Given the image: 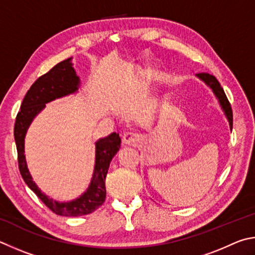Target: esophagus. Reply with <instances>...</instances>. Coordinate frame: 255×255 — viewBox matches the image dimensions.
I'll use <instances>...</instances> for the list:
<instances>
[{
	"instance_id": "1",
	"label": "esophagus",
	"mask_w": 255,
	"mask_h": 255,
	"mask_svg": "<svg viewBox=\"0 0 255 255\" xmlns=\"http://www.w3.org/2000/svg\"><path fill=\"white\" fill-rule=\"evenodd\" d=\"M123 142L128 145L136 146L141 142V135L133 132H125L123 135Z\"/></svg>"
}]
</instances>
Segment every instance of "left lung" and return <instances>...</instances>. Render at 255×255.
Here are the masks:
<instances>
[{"label":"left lung","mask_w":255,"mask_h":255,"mask_svg":"<svg viewBox=\"0 0 255 255\" xmlns=\"http://www.w3.org/2000/svg\"><path fill=\"white\" fill-rule=\"evenodd\" d=\"M198 77L200 79H203L204 82L206 83L208 86L213 89V92L215 93V95L217 96L218 101H220L223 110H224L225 114L227 116V120H229L230 127H231V130H232V128H233V112H232V107H231L229 100H227V97L225 95L224 89H223V87L221 86V84L218 83V80L216 79V77L214 75H211L208 73H199Z\"/></svg>","instance_id":"1"}]
</instances>
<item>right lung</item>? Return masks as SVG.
Listing matches in <instances>:
<instances>
[{"label":"right lung","mask_w":255,"mask_h":255,"mask_svg":"<svg viewBox=\"0 0 255 255\" xmlns=\"http://www.w3.org/2000/svg\"><path fill=\"white\" fill-rule=\"evenodd\" d=\"M79 78L76 76L70 58L59 62L39 77L26 92L14 123V140L17 150L19 170L25 184L41 199V202L57 215L83 216L95 212L105 202V179L110 163L121 146L119 133H112L109 136L96 142V161L91 186L86 193L74 202L58 203L48 198L34 184L26 168L24 158V135L31 121L41 111L44 104L55 98L68 95L77 91Z\"/></svg>","instance_id":"1"}]
</instances>
